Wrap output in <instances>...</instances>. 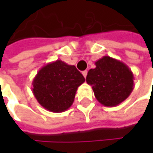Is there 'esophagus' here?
I'll return each mask as SVG.
<instances>
[{
  "label": "esophagus",
  "mask_w": 153,
  "mask_h": 153,
  "mask_svg": "<svg viewBox=\"0 0 153 153\" xmlns=\"http://www.w3.org/2000/svg\"><path fill=\"white\" fill-rule=\"evenodd\" d=\"M82 76H83L84 77H86V76H87V74H88V71H84L82 72Z\"/></svg>",
  "instance_id": "34e87169"
}]
</instances>
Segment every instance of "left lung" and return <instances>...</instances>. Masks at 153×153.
Masks as SVG:
<instances>
[{"mask_svg": "<svg viewBox=\"0 0 153 153\" xmlns=\"http://www.w3.org/2000/svg\"><path fill=\"white\" fill-rule=\"evenodd\" d=\"M96 67L88 72L86 82L92 86L94 96L105 106H117L134 89V74L123 62L104 56L95 62Z\"/></svg>", "mask_w": 153, "mask_h": 153, "instance_id": "1", "label": "left lung"}]
</instances>
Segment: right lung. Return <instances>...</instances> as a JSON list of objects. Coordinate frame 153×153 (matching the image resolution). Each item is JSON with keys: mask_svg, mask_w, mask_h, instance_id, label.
Segmentation results:
<instances>
[{"mask_svg": "<svg viewBox=\"0 0 153 153\" xmlns=\"http://www.w3.org/2000/svg\"><path fill=\"white\" fill-rule=\"evenodd\" d=\"M84 82L75 65L56 60L39 70L32 82L33 94L46 110L63 112L71 106L78 87Z\"/></svg>", "mask_w": 153, "mask_h": 153, "instance_id": "right-lung-1", "label": "right lung"}]
</instances>
